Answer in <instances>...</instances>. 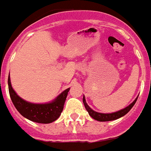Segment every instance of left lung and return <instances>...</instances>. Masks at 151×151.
I'll return each instance as SVG.
<instances>
[{"instance_id": "obj_1", "label": "left lung", "mask_w": 151, "mask_h": 151, "mask_svg": "<svg viewBox=\"0 0 151 151\" xmlns=\"http://www.w3.org/2000/svg\"><path fill=\"white\" fill-rule=\"evenodd\" d=\"M137 98H138V97H137ZM137 98H136L134 101L130 104V106H127V107H125V109L120 110V111H117V112H115V113H111V114L98 113V112H96V111L91 110V109L90 108V106L87 105L86 101L85 96H83V103H84L85 107H86V111H88L89 115L91 116L93 119L98 120V121H110V120H116V119H119V118H120V117H122V116H124L125 115H126V114L130 111V109L134 106V105L135 104V102H136V101H137Z\"/></svg>"}]
</instances>
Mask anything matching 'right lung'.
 <instances>
[{
  "mask_svg": "<svg viewBox=\"0 0 151 151\" xmlns=\"http://www.w3.org/2000/svg\"><path fill=\"white\" fill-rule=\"evenodd\" d=\"M8 88L12 103L21 116L26 119L42 124L51 123L57 120L63 111L64 104L68 94L69 89L64 91L54 101L48 104H32L26 102L18 96L12 89L10 76H8Z\"/></svg>",
  "mask_w": 151,
  "mask_h": 151,
  "instance_id": "obj_1",
  "label": "right lung"
}]
</instances>
